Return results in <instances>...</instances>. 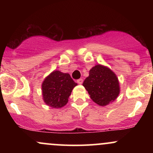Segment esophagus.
<instances>
[{
  "instance_id": "34e87169",
  "label": "esophagus",
  "mask_w": 153,
  "mask_h": 153,
  "mask_svg": "<svg viewBox=\"0 0 153 153\" xmlns=\"http://www.w3.org/2000/svg\"><path fill=\"white\" fill-rule=\"evenodd\" d=\"M82 82H83V80H82V79H81V78L78 79V80H77V82H78V84H80V85H81V84L82 83Z\"/></svg>"
}]
</instances>
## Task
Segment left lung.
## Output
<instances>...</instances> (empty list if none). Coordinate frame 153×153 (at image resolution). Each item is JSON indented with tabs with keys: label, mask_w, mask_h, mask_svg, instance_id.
<instances>
[{
	"label": "left lung",
	"mask_w": 153,
	"mask_h": 153,
	"mask_svg": "<svg viewBox=\"0 0 153 153\" xmlns=\"http://www.w3.org/2000/svg\"><path fill=\"white\" fill-rule=\"evenodd\" d=\"M82 85L91 99L101 106L113 102L120 92L117 75L109 68L101 65H96L91 68L89 76L84 80Z\"/></svg>",
	"instance_id": "8db88e82"
}]
</instances>
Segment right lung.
Instances as JSON below:
<instances>
[{
	"label": "right lung",
	"instance_id": "1",
	"mask_svg": "<svg viewBox=\"0 0 153 153\" xmlns=\"http://www.w3.org/2000/svg\"><path fill=\"white\" fill-rule=\"evenodd\" d=\"M77 85L68 73L54 71L42 82L44 101L52 108H62L67 104L72 91Z\"/></svg>",
	"mask_w": 153,
	"mask_h": 153
}]
</instances>
